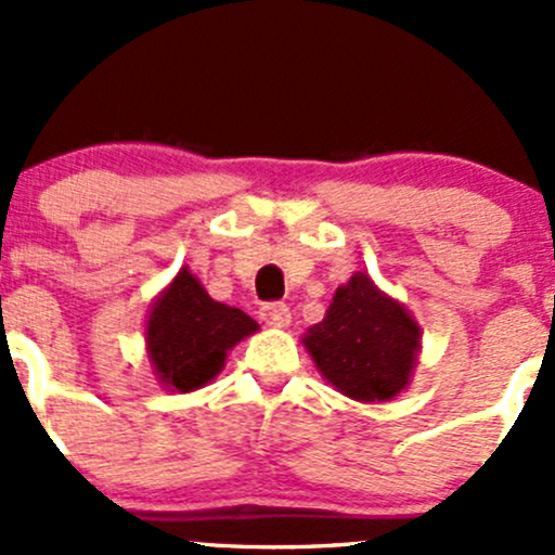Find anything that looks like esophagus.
Listing matches in <instances>:
<instances>
[{
    "label": "esophagus",
    "mask_w": 555,
    "mask_h": 555,
    "mask_svg": "<svg viewBox=\"0 0 555 555\" xmlns=\"http://www.w3.org/2000/svg\"><path fill=\"white\" fill-rule=\"evenodd\" d=\"M259 318L270 327H288L291 323V309L283 301H270L259 309Z\"/></svg>",
    "instance_id": "1"
}]
</instances>
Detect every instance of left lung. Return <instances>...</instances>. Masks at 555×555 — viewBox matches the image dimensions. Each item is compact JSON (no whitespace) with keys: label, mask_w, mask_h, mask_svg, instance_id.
<instances>
[{"label":"left lung","mask_w":555,"mask_h":555,"mask_svg":"<svg viewBox=\"0 0 555 555\" xmlns=\"http://www.w3.org/2000/svg\"><path fill=\"white\" fill-rule=\"evenodd\" d=\"M304 347L327 384L357 402H386L410 384L421 351V325L365 272L336 291L323 323Z\"/></svg>","instance_id":"left-lung-1"}]
</instances>
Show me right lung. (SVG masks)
<instances>
[{"label":"right lung","mask_w":555,"mask_h":555,"mask_svg":"<svg viewBox=\"0 0 555 555\" xmlns=\"http://www.w3.org/2000/svg\"><path fill=\"white\" fill-rule=\"evenodd\" d=\"M259 331L243 309L214 301L198 278L180 270L147 314V357L169 391H195L224 367L228 351Z\"/></svg>","instance_id":"1"}]
</instances>
